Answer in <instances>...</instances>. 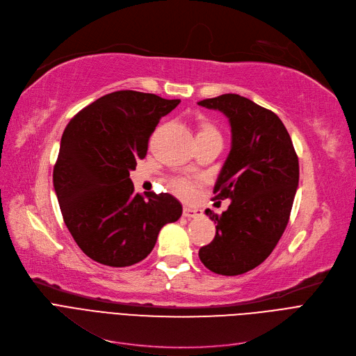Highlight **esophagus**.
<instances>
[{
  "label": "esophagus",
  "mask_w": 356,
  "mask_h": 356,
  "mask_svg": "<svg viewBox=\"0 0 356 356\" xmlns=\"http://www.w3.org/2000/svg\"><path fill=\"white\" fill-rule=\"evenodd\" d=\"M182 216L185 218H198L201 216V210L198 208H191V207H184L182 210Z\"/></svg>",
  "instance_id": "34e87169"
}]
</instances>
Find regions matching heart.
I'll return each instance as SVG.
<instances>
[{
  "mask_svg": "<svg viewBox=\"0 0 356 356\" xmlns=\"http://www.w3.org/2000/svg\"><path fill=\"white\" fill-rule=\"evenodd\" d=\"M200 134H218L214 127L208 123H204L201 127ZM168 185L171 188V191L178 195L182 200H191L193 197L197 195L200 182L198 179L190 177V175H174L168 179Z\"/></svg>",
  "mask_w": 356,
  "mask_h": 356,
  "instance_id": "1",
  "label": "heart"
}]
</instances>
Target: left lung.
Listing matches in <instances>:
<instances>
[{
  "label": "left lung",
  "mask_w": 356,
  "mask_h": 356,
  "mask_svg": "<svg viewBox=\"0 0 356 356\" xmlns=\"http://www.w3.org/2000/svg\"><path fill=\"white\" fill-rule=\"evenodd\" d=\"M198 104L222 112L233 138L214 186V198L232 204L220 216L205 210L217 232L198 256L214 273L238 276L261 264L283 236L299 184V158L275 112L234 93Z\"/></svg>",
  "instance_id": "1"
}]
</instances>
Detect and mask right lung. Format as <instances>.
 <instances>
[{
  "instance_id": "right-lung-1",
  "label": "right lung",
  "mask_w": 356,
  "mask_h": 356,
  "mask_svg": "<svg viewBox=\"0 0 356 356\" xmlns=\"http://www.w3.org/2000/svg\"><path fill=\"white\" fill-rule=\"evenodd\" d=\"M179 102L118 90L69 122L53 184L65 224L92 260L111 267L139 263L152 252L159 229L181 217L182 205L175 197L136 194L131 179L161 118Z\"/></svg>"
}]
</instances>
